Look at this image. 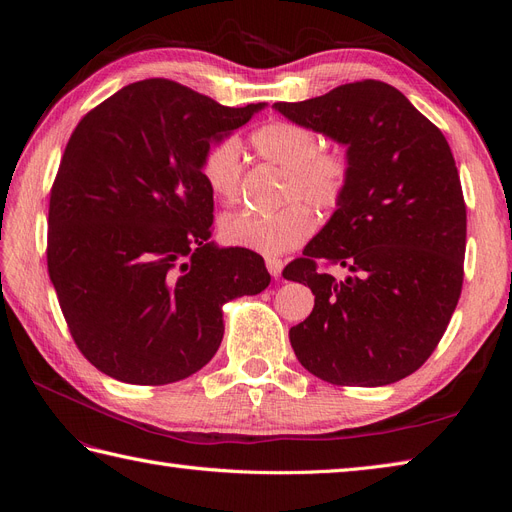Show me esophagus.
<instances>
[{"label": "esophagus", "mask_w": 512, "mask_h": 512, "mask_svg": "<svg viewBox=\"0 0 512 512\" xmlns=\"http://www.w3.org/2000/svg\"><path fill=\"white\" fill-rule=\"evenodd\" d=\"M265 262H267L269 273H271L273 277H280V273H282V269H284V262H282L280 258H271V256H269Z\"/></svg>", "instance_id": "obj_1"}]
</instances>
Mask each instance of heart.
Masks as SVG:
<instances>
[{
	"label": "heart",
	"mask_w": 512,
	"mask_h": 512,
	"mask_svg": "<svg viewBox=\"0 0 512 512\" xmlns=\"http://www.w3.org/2000/svg\"><path fill=\"white\" fill-rule=\"evenodd\" d=\"M252 145L258 158L286 170L282 198L292 203L275 213H228L220 222V232L230 245L280 256L305 243L314 232V215L297 198L320 213H331L344 196L348 162L339 153L320 151L318 136L292 121H273L258 128L252 134ZM200 177L215 198L230 203L239 196L243 158L235 138H222L207 149L200 162Z\"/></svg>",
	"instance_id": "obj_1"
}]
</instances>
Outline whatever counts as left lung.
Masks as SVG:
<instances>
[{
    "label": "left lung",
    "mask_w": 512,
    "mask_h": 512,
    "mask_svg": "<svg viewBox=\"0 0 512 512\" xmlns=\"http://www.w3.org/2000/svg\"><path fill=\"white\" fill-rule=\"evenodd\" d=\"M273 108L344 145L348 162L337 209L282 273L316 297L290 329L294 354L316 378L342 386L414 374L442 339L463 284L466 203L451 147L380 81Z\"/></svg>",
    "instance_id": "8db88e82"
}]
</instances>
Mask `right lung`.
Returning <instances> with one entry per match:
<instances>
[{
  "label": "right lung",
  "instance_id": "obj_1",
  "mask_svg": "<svg viewBox=\"0 0 512 512\" xmlns=\"http://www.w3.org/2000/svg\"><path fill=\"white\" fill-rule=\"evenodd\" d=\"M265 106L147 79L72 132L46 260L74 342L102 374L151 386L196 374L222 344V305L269 286L262 256L209 241L213 194L200 177L207 149Z\"/></svg>",
  "mask_w": 512,
  "mask_h": 512
}]
</instances>
